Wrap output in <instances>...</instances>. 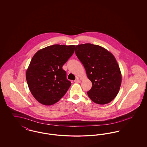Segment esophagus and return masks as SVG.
I'll list each match as a JSON object with an SVG mask.
<instances>
[{"label": "esophagus", "mask_w": 147, "mask_h": 147, "mask_svg": "<svg viewBox=\"0 0 147 147\" xmlns=\"http://www.w3.org/2000/svg\"><path fill=\"white\" fill-rule=\"evenodd\" d=\"M74 82H75V83H80V80L79 79H76L74 80Z\"/></svg>", "instance_id": "obj_1"}]
</instances>
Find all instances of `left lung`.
Returning a JSON list of instances; mask_svg holds the SVG:
<instances>
[{"instance_id": "obj_1", "label": "left lung", "mask_w": 147, "mask_h": 147, "mask_svg": "<svg viewBox=\"0 0 147 147\" xmlns=\"http://www.w3.org/2000/svg\"><path fill=\"white\" fill-rule=\"evenodd\" d=\"M75 53L92 82L88 96L98 104L110 102L117 96L122 81L115 57L104 48L91 43L76 46Z\"/></svg>"}]
</instances>
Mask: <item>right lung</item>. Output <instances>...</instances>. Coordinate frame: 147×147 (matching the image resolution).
<instances>
[{
  "instance_id": "1",
  "label": "right lung",
  "mask_w": 147,
  "mask_h": 147,
  "mask_svg": "<svg viewBox=\"0 0 147 147\" xmlns=\"http://www.w3.org/2000/svg\"><path fill=\"white\" fill-rule=\"evenodd\" d=\"M75 46H49L37 51L32 57L26 78L30 90L40 103L53 105L69 88L71 82L62 67L74 53Z\"/></svg>"
}]
</instances>
